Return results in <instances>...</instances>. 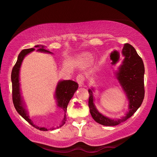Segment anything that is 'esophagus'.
<instances>
[{"instance_id":"obj_1","label":"esophagus","mask_w":157,"mask_h":157,"mask_svg":"<svg viewBox=\"0 0 157 157\" xmlns=\"http://www.w3.org/2000/svg\"><path fill=\"white\" fill-rule=\"evenodd\" d=\"M76 80H77V82L78 83V84H79V86H80V87H82V86H83L84 85L85 78H84V75H83L79 74L78 76H77Z\"/></svg>"}]
</instances>
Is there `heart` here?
I'll list each match as a JSON object with an SVG mask.
<instances>
[{"instance_id": "heart-1", "label": "heart", "mask_w": 157, "mask_h": 157, "mask_svg": "<svg viewBox=\"0 0 157 157\" xmlns=\"http://www.w3.org/2000/svg\"><path fill=\"white\" fill-rule=\"evenodd\" d=\"M82 61L85 65L91 64L93 61V56L91 54L86 55L84 57L82 58Z\"/></svg>"}]
</instances>
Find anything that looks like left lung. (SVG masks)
I'll use <instances>...</instances> for the list:
<instances>
[{"mask_svg": "<svg viewBox=\"0 0 157 157\" xmlns=\"http://www.w3.org/2000/svg\"><path fill=\"white\" fill-rule=\"evenodd\" d=\"M122 55L124 59L115 75L128 100V111L126 114L119 119H111L103 115L94 103V88L88 90V106L92 118L96 122L105 126H115L125 121L141 106L144 98V66L142 59L136 49L128 43L123 46Z\"/></svg>", "mask_w": 157, "mask_h": 157, "instance_id": "1", "label": "left lung"}]
</instances>
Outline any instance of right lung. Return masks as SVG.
I'll list each match as a JSON object with an SVG mask.
<instances>
[{
    "mask_svg": "<svg viewBox=\"0 0 157 157\" xmlns=\"http://www.w3.org/2000/svg\"><path fill=\"white\" fill-rule=\"evenodd\" d=\"M35 48H38L37 51L40 52L48 53V54H52L51 52H50L48 50L44 49V46L42 45H36L34 46ZM35 51L34 48L24 49L21 51L18 55L17 61L15 65H14L11 72V82H12V95H13V102L16 111H17L19 114L21 115L22 117L26 120L29 124L34 127L36 129L41 130V131H48L47 128H40L37 125L34 124V123L32 120L29 119L28 115V112L25 109V105L24 101L23 100V97L21 96V89H20V83H19V73L20 68H21V63L23 62V59L25 56L28 55L29 53L32 52V51ZM78 88V84L77 82L72 80H61L58 82L56 85L55 93V98L56 99V106L58 108L61 109L64 111V117H63L61 124L57 127V128H61V126L65 123L66 121V112L67 105L70 100L73 97L74 93L76 92ZM55 129L52 128L51 130Z\"/></svg>",
    "mask_w": 157,
    "mask_h": 157,
    "instance_id": "obj_1",
    "label": "right lung"
}]
</instances>
